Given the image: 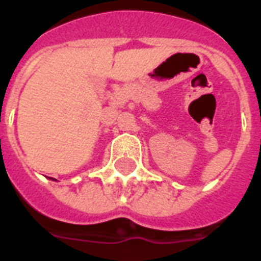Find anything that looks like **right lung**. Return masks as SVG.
<instances>
[{
	"mask_svg": "<svg viewBox=\"0 0 261 261\" xmlns=\"http://www.w3.org/2000/svg\"><path fill=\"white\" fill-rule=\"evenodd\" d=\"M53 180H55V178H53Z\"/></svg>",
	"mask_w": 261,
	"mask_h": 261,
	"instance_id": "1",
	"label": "right lung"
}]
</instances>
